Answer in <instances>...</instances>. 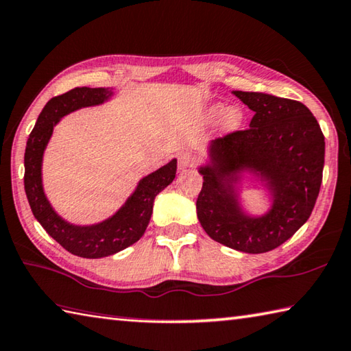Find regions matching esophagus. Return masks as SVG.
Here are the masks:
<instances>
[{
    "label": "esophagus",
    "instance_id": "34e87169",
    "mask_svg": "<svg viewBox=\"0 0 351 351\" xmlns=\"http://www.w3.org/2000/svg\"><path fill=\"white\" fill-rule=\"evenodd\" d=\"M195 162H197L195 156L191 153H182L180 156H178V168L180 169H186V168L194 167Z\"/></svg>",
    "mask_w": 351,
    "mask_h": 351
}]
</instances>
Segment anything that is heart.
Listing matches in <instances>:
<instances>
[{
  "instance_id": "obj_1",
  "label": "heart",
  "mask_w": 351,
  "mask_h": 351,
  "mask_svg": "<svg viewBox=\"0 0 351 351\" xmlns=\"http://www.w3.org/2000/svg\"><path fill=\"white\" fill-rule=\"evenodd\" d=\"M221 110L223 107L220 104L213 105V107L208 110V117L214 119L218 114H221L220 125H221V130L226 131V133H230V131H235L241 127V123L244 121V111L238 107V105H232V107L224 110L223 113Z\"/></svg>"
}]
</instances>
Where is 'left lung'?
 <instances>
[{
    "mask_svg": "<svg viewBox=\"0 0 351 351\" xmlns=\"http://www.w3.org/2000/svg\"><path fill=\"white\" fill-rule=\"evenodd\" d=\"M254 111L247 130L213 141L210 163L200 167L203 186L197 217L213 240L246 254H263L287 241L312 214L319 194L326 142L306 105L254 91H234ZM250 170L273 195L261 217L242 213L233 183Z\"/></svg>",
    "mask_w": 351,
    "mask_h": 351,
    "instance_id": "1",
    "label": "left lung"
}]
</instances>
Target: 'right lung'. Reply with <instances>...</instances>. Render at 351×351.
<instances>
[{"instance_id": "add662e5", "label": "right lung", "mask_w": 351, "mask_h": 351, "mask_svg": "<svg viewBox=\"0 0 351 351\" xmlns=\"http://www.w3.org/2000/svg\"><path fill=\"white\" fill-rule=\"evenodd\" d=\"M113 96L110 88L76 87L61 96L51 97L39 114L27 138L24 154V189L32 213L53 240L70 254L82 258H102L121 252L145 234L156 195L173 183L177 160L143 177L131 197L117 213L91 226H76L62 220L49 203L43 188V156L59 119L84 107L104 104Z\"/></svg>"}]
</instances>
